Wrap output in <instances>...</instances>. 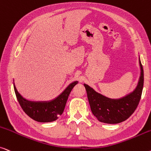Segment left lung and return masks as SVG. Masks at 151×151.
Instances as JSON below:
<instances>
[{"label": "left lung", "instance_id": "left-lung-1", "mask_svg": "<svg viewBox=\"0 0 151 151\" xmlns=\"http://www.w3.org/2000/svg\"><path fill=\"white\" fill-rule=\"evenodd\" d=\"M141 76L136 89L120 99H110L98 93L87 85L85 87L88 101L93 114L101 122L119 123L128 119L137 107L144 86V69L139 60Z\"/></svg>", "mask_w": 151, "mask_h": 151}]
</instances>
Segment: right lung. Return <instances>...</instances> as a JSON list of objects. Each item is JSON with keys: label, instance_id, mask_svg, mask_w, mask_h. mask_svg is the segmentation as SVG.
<instances>
[{"label": "right lung", "instance_id": "obj_1", "mask_svg": "<svg viewBox=\"0 0 151 151\" xmlns=\"http://www.w3.org/2000/svg\"><path fill=\"white\" fill-rule=\"evenodd\" d=\"M78 83V81L73 82L57 99L50 102L28 101L19 94L15 86L14 88L17 99L25 114L33 120L46 123L57 120L58 116L63 113L68 96Z\"/></svg>", "mask_w": 151, "mask_h": 151}]
</instances>
